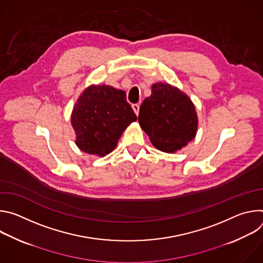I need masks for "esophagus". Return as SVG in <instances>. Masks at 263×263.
Wrapping results in <instances>:
<instances>
[{
    "label": "esophagus",
    "mask_w": 263,
    "mask_h": 263,
    "mask_svg": "<svg viewBox=\"0 0 263 263\" xmlns=\"http://www.w3.org/2000/svg\"><path fill=\"white\" fill-rule=\"evenodd\" d=\"M132 109L134 110L135 115H136V116H138V112H139V105H138V104H133V105H132Z\"/></svg>",
    "instance_id": "1"
}]
</instances>
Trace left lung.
Wrapping results in <instances>:
<instances>
[{"label": "left lung", "instance_id": "left-lung-1", "mask_svg": "<svg viewBox=\"0 0 263 263\" xmlns=\"http://www.w3.org/2000/svg\"><path fill=\"white\" fill-rule=\"evenodd\" d=\"M138 122L153 145L165 153L181 149L198 131L196 107L190 97L162 82L152 85V95L139 108Z\"/></svg>", "mask_w": 263, "mask_h": 263}]
</instances>
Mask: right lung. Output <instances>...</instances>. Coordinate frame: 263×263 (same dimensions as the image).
I'll return each mask as SVG.
<instances>
[{
	"label": "right lung",
	"instance_id": "add662e5",
	"mask_svg": "<svg viewBox=\"0 0 263 263\" xmlns=\"http://www.w3.org/2000/svg\"><path fill=\"white\" fill-rule=\"evenodd\" d=\"M137 117L126 92L109 85H90L71 112L76 144L81 151L104 157L116 148L126 128Z\"/></svg>",
	"mask_w": 263,
	"mask_h": 263
}]
</instances>
